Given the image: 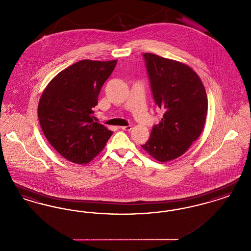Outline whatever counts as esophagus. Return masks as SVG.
<instances>
[{
	"label": "esophagus",
	"instance_id": "1",
	"mask_svg": "<svg viewBox=\"0 0 251 251\" xmlns=\"http://www.w3.org/2000/svg\"><path fill=\"white\" fill-rule=\"evenodd\" d=\"M121 129H122L123 131H130L131 130V125H128V126H122V127H121Z\"/></svg>",
	"mask_w": 251,
	"mask_h": 251
}]
</instances>
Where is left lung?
<instances>
[{
    "instance_id": "obj_1",
    "label": "left lung",
    "mask_w": 251,
    "mask_h": 251,
    "mask_svg": "<svg viewBox=\"0 0 251 251\" xmlns=\"http://www.w3.org/2000/svg\"><path fill=\"white\" fill-rule=\"evenodd\" d=\"M151 92L164 112L144 150L159 162L182 155L202 132L208 99L199 75L185 64L143 53Z\"/></svg>"
}]
</instances>
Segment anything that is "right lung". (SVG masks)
I'll use <instances>...</instances> for the list:
<instances>
[{
  "label": "right lung",
  "instance_id": "right-lung-1",
  "mask_svg": "<svg viewBox=\"0 0 251 251\" xmlns=\"http://www.w3.org/2000/svg\"><path fill=\"white\" fill-rule=\"evenodd\" d=\"M118 60L79 61L59 72L44 89L38 102V120L50 144L75 164H87L112 135L94 121L93 110Z\"/></svg>",
  "mask_w": 251,
  "mask_h": 251
}]
</instances>
